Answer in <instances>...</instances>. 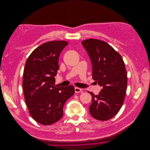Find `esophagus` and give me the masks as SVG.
<instances>
[{
    "label": "esophagus",
    "instance_id": "esophagus-1",
    "mask_svg": "<svg viewBox=\"0 0 150 150\" xmlns=\"http://www.w3.org/2000/svg\"><path fill=\"white\" fill-rule=\"evenodd\" d=\"M74 90H75V93H79L82 92V89H81V88H78V87H76L74 88Z\"/></svg>",
    "mask_w": 150,
    "mask_h": 150
}]
</instances>
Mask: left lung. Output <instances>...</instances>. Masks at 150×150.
Here are the masks:
<instances>
[{"label": "left lung", "instance_id": "8db88e82", "mask_svg": "<svg viewBox=\"0 0 150 150\" xmlns=\"http://www.w3.org/2000/svg\"><path fill=\"white\" fill-rule=\"evenodd\" d=\"M91 61L93 79L102 86L98 95L92 96L90 114L99 121L108 120L119 112L123 104L127 88L125 62L120 54L101 40L89 39L82 41Z\"/></svg>", "mask_w": 150, "mask_h": 150}]
</instances>
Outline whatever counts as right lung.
<instances>
[{
    "instance_id": "1",
    "label": "right lung",
    "mask_w": 150,
    "mask_h": 150,
    "mask_svg": "<svg viewBox=\"0 0 150 150\" xmlns=\"http://www.w3.org/2000/svg\"><path fill=\"white\" fill-rule=\"evenodd\" d=\"M68 42L53 40L44 43L27 59L23 74L24 94L31 117L39 123L50 125L63 116V106L74 94V88L55 86L60 54Z\"/></svg>"
}]
</instances>
